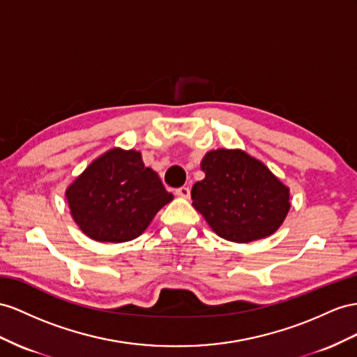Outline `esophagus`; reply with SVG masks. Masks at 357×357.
I'll return each mask as SVG.
<instances>
[{"mask_svg": "<svg viewBox=\"0 0 357 357\" xmlns=\"http://www.w3.org/2000/svg\"><path fill=\"white\" fill-rule=\"evenodd\" d=\"M176 196L188 199V197H190V188H188V187H181V188H178V190H176Z\"/></svg>", "mask_w": 357, "mask_h": 357, "instance_id": "obj_1", "label": "esophagus"}]
</instances>
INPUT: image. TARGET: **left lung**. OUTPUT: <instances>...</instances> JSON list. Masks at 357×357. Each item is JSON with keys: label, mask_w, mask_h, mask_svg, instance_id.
<instances>
[{"label": "left lung", "mask_w": 357, "mask_h": 357, "mask_svg": "<svg viewBox=\"0 0 357 357\" xmlns=\"http://www.w3.org/2000/svg\"><path fill=\"white\" fill-rule=\"evenodd\" d=\"M200 169L205 178L191 190L193 206L220 238L234 243L267 238L287 218L289 188L245 151H209Z\"/></svg>", "instance_id": "obj_1"}]
</instances>
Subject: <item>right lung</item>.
I'll use <instances>...</instances> for the list:
<instances>
[{
    "instance_id": "obj_1",
    "label": "right lung",
    "mask_w": 357,
    "mask_h": 357,
    "mask_svg": "<svg viewBox=\"0 0 357 357\" xmlns=\"http://www.w3.org/2000/svg\"><path fill=\"white\" fill-rule=\"evenodd\" d=\"M70 215L89 238L125 243L140 236L173 200L142 152L113 148L91 161L66 188Z\"/></svg>"
}]
</instances>
